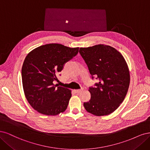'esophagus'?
<instances>
[{"mask_svg": "<svg viewBox=\"0 0 150 150\" xmlns=\"http://www.w3.org/2000/svg\"><path fill=\"white\" fill-rule=\"evenodd\" d=\"M83 90V88H81V89H79V90H75V92L76 93H80Z\"/></svg>", "mask_w": 150, "mask_h": 150, "instance_id": "34e87169", "label": "esophagus"}]
</instances>
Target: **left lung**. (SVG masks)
Returning a JSON list of instances; mask_svg holds the SVG:
<instances>
[{
    "label": "left lung",
    "instance_id": "8db88e82",
    "mask_svg": "<svg viewBox=\"0 0 150 150\" xmlns=\"http://www.w3.org/2000/svg\"><path fill=\"white\" fill-rule=\"evenodd\" d=\"M79 53L98 83L89 87L91 98L84 102L88 112L96 116L113 113L123 102L129 85V73L122 55L112 47L97 45L80 48Z\"/></svg>",
    "mask_w": 150,
    "mask_h": 150
}]
</instances>
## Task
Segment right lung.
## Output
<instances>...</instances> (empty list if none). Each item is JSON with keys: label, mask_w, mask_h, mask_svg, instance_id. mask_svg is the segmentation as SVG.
Returning a JSON list of instances; mask_svg holds the SVG:
<instances>
[{"label": "right lung", "mask_w": 150, "mask_h": 150, "mask_svg": "<svg viewBox=\"0 0 150 150\" xmlns=\"http://www.w3.org/2000/svg\"><path fill=\"white\" fill-rule=\"evenodd\" d=\"M79 49L50 43L36 48L25 57L22 68L23 88L28 103L38 112L57 115L67 109L71 90L54 82L59 81L58 75Z\"/></svg>", "instance_id": "1"}]
</instances>
